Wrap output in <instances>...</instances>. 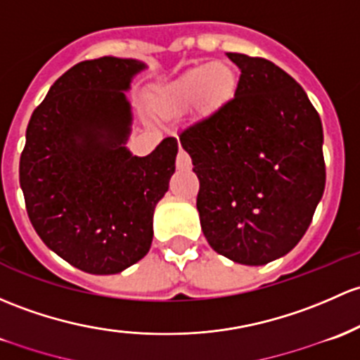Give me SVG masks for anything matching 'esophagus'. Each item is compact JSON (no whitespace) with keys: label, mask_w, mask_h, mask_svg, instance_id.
Here are the masks:
<instances>
[{"label":"esophagus","mask_w":360,"mask_h":360,"mask_svg":"<svg viewBox=\"0 0 360 360\" xmlns=\"http://www.w3.org/2000/svg\"><path fill=\"white\" fill-rule=\"evenodd\" d=\"M176 165H177V169H181V170L191 169V157L183 148H179V151H177Z\"/></svg>","instance_id":"1"}]
</instances>
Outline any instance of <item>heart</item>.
<instances>
[{"mask_svg":"<svg viewBox=\"0 0 360 360\" xmlns=\"http://www.w3.org/2000/svg\"><path fill=\"white\" fill-rule=\"evenodd\" d=\"M238 77L229 63L217 62L188 70L169 86L164 103L169 108H186L196 103L203 113L221 110L236 94Z\"/></svg>","mask_w":360,"mask_h":360,"instance_id":"heart-1","label":"heart"}]
</instances>
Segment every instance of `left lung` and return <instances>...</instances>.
Here are the masks:
<instances>
[{
  "mask_svg": "<svg viewBox=\"0 0 360 360\" xmlns=\"http://www.w3.org/2000/svg\"><path fill=\"white\" fill-rule=\"evenodd\" d=\"M241 70L226 107L179 134L200 190L212 248L264 266L297 247L326 184L323 124L291 75L266 58L228 53Z\"/></svg>",
  "mask_w": 360,
  "mask_h": 360,
  "instance_id": "8db88e82",
  "label": "left lung"
}]
</instances>
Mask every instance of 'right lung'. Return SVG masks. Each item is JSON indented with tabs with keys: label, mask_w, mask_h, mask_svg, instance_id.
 Instances as JSON below:
<instances>
[{
	"label": "right lung",
	"mask_w": 360,
	"mask_h": 360,
	"mask_svg": "<svg viewBox=\"0 0 360 360\" xmlns=\"http://www.w3.org/2000/svg\"><path fill=\"white\" fill-rule=\"evenodd\" d=\"M145 63L101 56L55 81L32 112L20 155V188L48 248L89 274H117L148 253L153 212L176 170L177 139L146 157L126 148L124 91Z\"/></svg>",
	"instance_id": "add662e5"
}]
</instances>
